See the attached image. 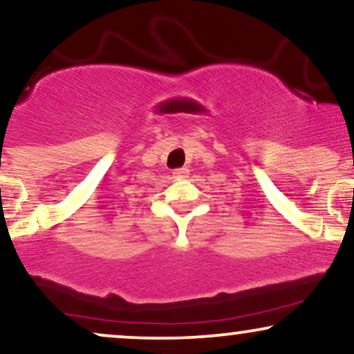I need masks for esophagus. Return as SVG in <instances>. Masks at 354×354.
<instances>
[{
    "label": "esophagus",
    "mask_w": 354,
    "mask_h": 354,
    "mask_svg": "<svg viewBox=\"0 0 354 354\" xmlns=\"http://www.w3.org/2000/svg\"><path fill=\"white\" fill-rule=\"evenodd\" d=\"M188 174H189L188 168H178V169H174V171H173V176L178 178V180H180V178H186Z\"/></svg>",
    "instance_id": "esophagus-1"
}]
</instances>
